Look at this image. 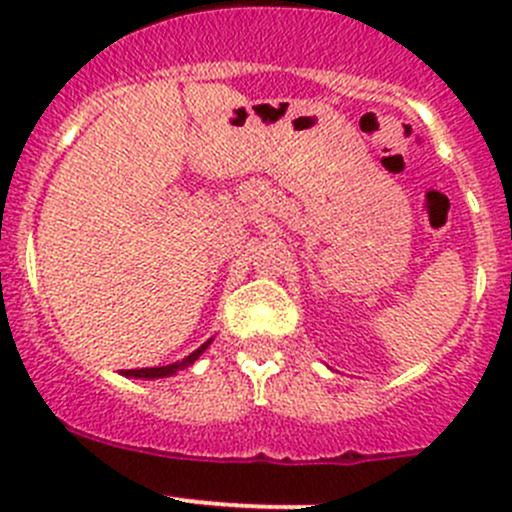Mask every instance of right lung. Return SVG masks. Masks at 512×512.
<instances>
[{
	"instance_id": "1",
	"label": "right lung",
	"mask_w": 512,
	"mask_h": 512,
	"mask_svg": "<svg viewBox=\"0 0 512 512\" xmlns=\"http://www.w3.org/2000/svg\"><path fill=\"white\" fill-rule=\"evenodd\" d=\"M208 344H210V342H205L203 347L195 349V352L190 354L188 359L175 361V364H168V366H151V369H128V371H123V374H126V376H136V379H160V376H173L175 371H180V369H185V366L193 364V361L198 359V356L203 354L205 349H208Z\"/></svg>"
}]
</instances>
